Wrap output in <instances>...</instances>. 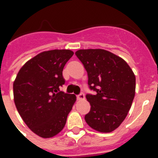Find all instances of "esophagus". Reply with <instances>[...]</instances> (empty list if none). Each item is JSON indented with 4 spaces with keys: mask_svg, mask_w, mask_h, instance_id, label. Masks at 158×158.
<instances>
[{
    "mask_svg": "<svg viewBox=\"0 0 158 158\" xmlns=\"http://www.w3.org/2000/svg\"><path fill=\"white\" fill-rule=\"evenodd\" d=\"M77 98L79 99V100H84L85 99V96H84V94H80L77 96Z\"/></svg>",
    "mask_w": 158,
    "mask_h": 158,
    "instance_id": "obj_1",
    "label": "esophagus"
}]
</instances>
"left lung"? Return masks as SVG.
<instances>
[{
	"label": "left lung",
	"instance_id": "obj_1",
	"mask_svg": "<svg viewBox=\"0 0 158 158\" xmlns=\"http://www.w3.org/2000/svg\"><path fill=\"white\" fill-rule=\"evenodd\" d=\"M89 77L87 94L91 109L87 124L101 133L117 129L130 110L135 94V75L125 60L103 49H81L75 52Z\"/></svg>",
	"mask_w": 158,
	"mask_h": 158
}]
</instances>
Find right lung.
Instances as JSON below:
<instances>
[{"mask_svg":"<svg viewBox=\"0 0 158 158\" xmlns=\"http://www.w3.org/2000/svg\"><path fill=\"white\" fill-rule=\"evenodd\" d=\"M74 55L70 50L46 51L21 67L13 84L14 101L27 126L39 137L48 139L65 125L76 96L60 92L64 84L62 71Z\"/></svg>","mask_w":158,"mask_h":158,"instance_id":"right-lung-1","label":"right lung"}]
</instances>
